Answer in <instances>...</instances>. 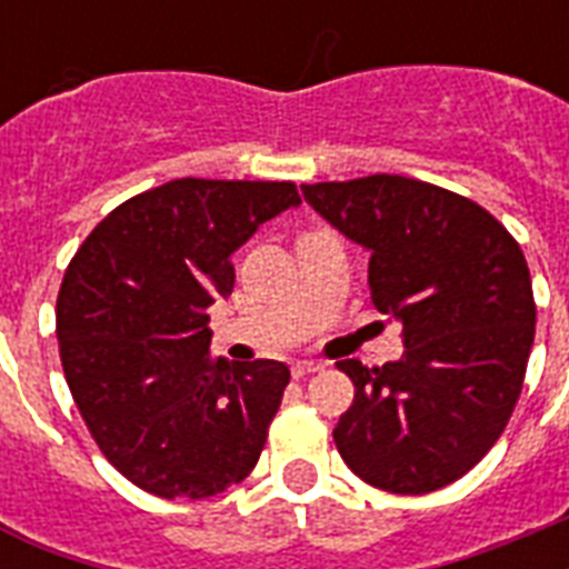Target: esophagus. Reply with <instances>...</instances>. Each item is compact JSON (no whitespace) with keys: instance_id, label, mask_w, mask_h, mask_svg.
<instances>
[{"instance_id":"obj_1","label":"esophagus","mask_w":569,"mask_h":569,"mask_svg":"<svg viewBox=\"0 0 569 569\" xmlns=\"http://www.w3.org/2000/svg\"><path fill=\"white\" fill-rule=\"evenodd\" d=\"M321 369H325V366L316 363V360H298V363L292 366V375L295 378H307V375H316L321 372Z\"/></svg>"}]
</instances>
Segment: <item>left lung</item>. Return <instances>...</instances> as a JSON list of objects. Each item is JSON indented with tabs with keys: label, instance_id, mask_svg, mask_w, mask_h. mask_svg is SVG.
Instances as JSON below:
<instances>
[{
	"label": "left lung",
	"instance_id": "8db88e82",
	"mask_svg": "<svg viewBox=\"0 0 569 569\" xmlns=\"http://www.w3.org/2000/svg\"><path fill=\"white\" fill-rule=\"evenodd\" d=\"M301 191L372 253L375 310L405 337L396 363H339L357 389L333 428L339 455L389 493L458 481L493 449L526 378L538 310L520 244L467 197L398 173Z\"/></svg>",
	"mask_w": 569,
	"mask_h": 569
}]
</instances>
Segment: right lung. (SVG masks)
<instances>
[{
    "label": "right lung",
    "mask_w": 569,
    "mask_h": 569,
    "mask_svg": "<svg viewBox=\"0 0 569 569\" xmlns=\"http://www.w3.org/2000/svg\"><path fill=\"white\" fill-rule=\"evenodd\" d=\"M298 203L292 182H164L106 214L67 266V387L111 467L147 493L206 499L257 467L289 369L212 360L206 310L232 292V253Z\"/></svg>",
    "instance_id": "add662e5"
}]
</instances>
